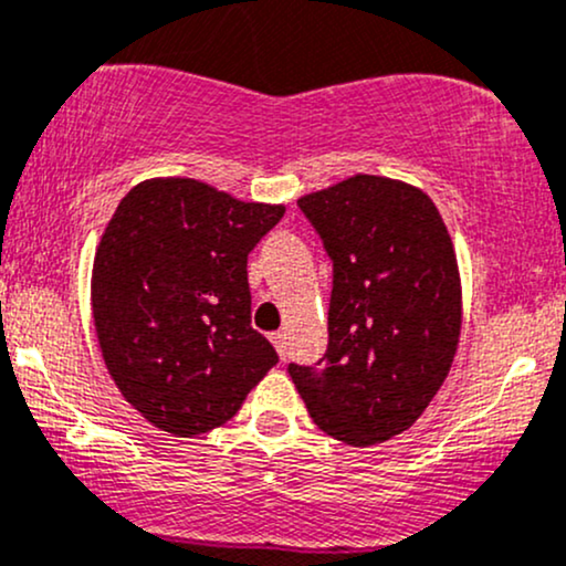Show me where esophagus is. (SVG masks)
I'll use <instances>...</instances> for the list:
<instances>
[{
	"label": "esophagus",
	"instance_id": "obj_1",
	"mask_svg": "<svg viewBox=\"0 0 566 566\" xmlns=\"http://www.w3.org/2000/svg\"><path fill=\"white\" fill-rule=\"evenodd\" d=\"M272 339V345H275V350H277V355H281V358H285V353H289V342H285V334L283 332H275L270 336Z\"/></svg>",
	"mask_w": 566,
	"mask_h": 566
}]
</instances>
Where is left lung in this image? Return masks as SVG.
<instances>
[{
    "instance_id": "1",
    "label": "left lung",
    "mask_w": 566,
    "mask_h": 566,
    "mask_svg": "<svg viewBox=\"0 0 566 566\" xmlns=\"http://www.w3.org/2000/svg\"><path fill=\"white\" fill-rule=\"evenodd\" d=\"M334 262L328 350L289 366L317 428L374 447L420 420L452 368L462 285L447 224L422 189L358 174L300 198Z\"/></svg>"
}]
</instances>
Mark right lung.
Returning a JSON list of instances; mask_svg holds the SVG:
<instances>
[{"mask_svg":"<svg viewBox=\"0 0 566 566\" xmlns=\"http://www.w3.org/2000/svg\"><path fill=\"white\" fill-rule=\"evenodd\" d=\"M283 213L179 176L119 200L95 249L93 321L114 385L155 428H219L277 364L251 328L245 266Z\"/></svg>","mask_w":566,"mask_h":566,"instance_id":"obj_1","label":"right lung"}]
</instances>
